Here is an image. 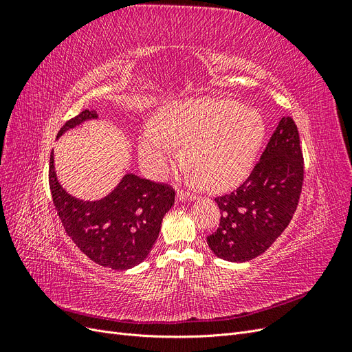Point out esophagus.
Here are the masks:
<instances>
[{"label": "esophagus", "instance_id": "obj_1", "mask_svg": "<svg viewBox=\"0 0 352 352\" xmlns=\"http://www.w3.org/2000/svg\"><path fill=\"white\" fill-rule=\"evenodd\" d=\"M194 198H195V195H192V194L185 192V190H177V199L179 201H190Z\"/></svg>", "mask_w": 352, "mask_h": 352}]
</instances>
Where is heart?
<instances>
[{
	"label": "heart",
	"instance_id": "heart-1",
	"mask_svg": "<svg viewBox=\"0 0 352 352\" xmlns=\"http://www.w3.org/2000/svg\"><path fill=\"white\" fill-rule=\"evenodd\" d=\"M265 140L258 111L225 98H189L167 104L158 122L146 123L140 157L155 177L164 176L185 146L192 176L207 189L223 190L250 175Z\"/></svg>",
	"mask_w": 352,
	"mask_h": 352
}]
</instances>
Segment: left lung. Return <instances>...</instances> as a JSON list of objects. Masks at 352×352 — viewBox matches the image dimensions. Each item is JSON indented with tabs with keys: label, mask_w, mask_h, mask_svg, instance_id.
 I'll return each instance as SVG.
<instances>
[{
	"label": "left lung",
	"mask_w": 352,
	"mask_h": 352,
	"mask_svg": "<svg viewBox=\"0 0 352 352\" xmlns=\"http://www.w3.org/2000/svg\"><path fill=\"white\" fill-rule=\"evenodd\" d=\"M304 182L300 133L282 117L251 175L233 192L214 198L220 225L207 236L219 258L233 263L258 257L289 225Z\"/></svg>",
	"instance_id": "obj_1"
}]
</instances>
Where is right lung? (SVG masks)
I'll list each match as a JSON object with an SVG mask.
<instances>
[{"label": "right lung", "mask_w": 352, "mask_h": 352, "mask_svg": "<svg viewBox=\"0 0 352 352\" xmlns=\"http://www.w3.org/2000/svg\"><path fill=\"white\" fill-rule=\"evenodd\" d=\"M97 117V111L83 110L63 124L57 138ZM48 176L52 202L69 238L92 261L113 270L135 267L148 257L164 214L175 204L172 186L132 173L100 201L74 198L58 184L52 153Z\"/></svg>", "instance_id": "1"}]
</instances>
